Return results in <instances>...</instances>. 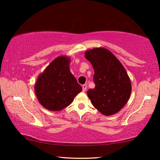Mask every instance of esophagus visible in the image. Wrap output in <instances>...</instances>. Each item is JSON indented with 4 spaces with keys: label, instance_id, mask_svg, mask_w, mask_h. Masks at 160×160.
<instances>
[{
    "label": "esophagus",
    "instance_id": "esophagus-1",
    "mask_svg": "<svg viewBox=\"0 0 160 160\" xmlns=\"http://www.w3.org/2000/svg\"><path fill=\"white\" fill-rule=\"evenodd\" d=\"M82 91L83 92H85L86 91V90H87V88H88V86H87V85H82Z\"/></svg>",
    "mask_w": 160,
    "mask_h": 160
}]
</instances>
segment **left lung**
I'll list each match as a JSON object with an SVG mask.
<instances>
[{"label": "left lung", "mask_w": 160, "mask_h": 160, "mask_svg": "<svg viewBox=\"0 0 160 160\" xmlns=\"http://www.w3.org/2000/svg\"><path fill=\"white\" fill-rule=\"evenodd\" d=\"M85 56L94 70L95 88L87 92L92 104L105 116L118 112L131 93V80L126 69L107 48H94L87 51Z\"/></svg>", "instance_id": "obj_1"}]
</instances>
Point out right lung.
<instances>
[{"mask_svg":"<svg viewBox=\"0 0 160 160\" xmlns=\"http://www.w3.org/2000/svg\"><path fill=\"white\" fill-rule=\"evenodd\" d=\"M70 61L67 56H58L38 77L35 94L48 110L61 111L69 106L82 90L70 71Z\"/></svg>","mask_w":160,"mask_h":160,"instance_id":"right-lung-1","label":"right lung"}]
</instances>
